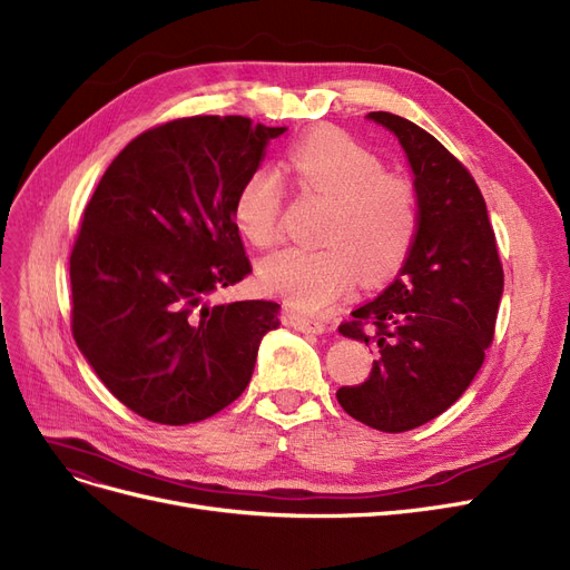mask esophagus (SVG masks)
<instances>
[{
	"instance_id": "obj_1",
	"label": "esophagus",
	"mask_w": 570,
	"mask_h": 570,
	"mask_svg": "<svg viewBox=\"0 0 570 570\" xmlns=\"http://www.w3.org/2000/svg\"><path fill=\"white\" fill-rule=\"evenodd\" d=\"M288 324L296 328V331H303V333H324L326 331V324L322 320H312V317H303V314H288Z\"/></svg>"
}]
</instances>
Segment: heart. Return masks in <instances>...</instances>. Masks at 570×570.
Segmentation results:
<instances>
[{"mask_svg":"<svg viewBox=\"0 0 570 570\" xmlns=\"http://www.w3.org/2000/svg\"><path fill=\"white\" fill-rule=\"evenodd\" d=\"M286 174L303 193L331 202L324 220V248L286 246L258 267L263 286L288 305L320 312L360 277L383 282L404 265L417 232L413 187L385 174L383 161L352 136L324 129L291 147ZM282 187L277 174L256 168L232 204L239 235L253 246H269L279 235Z\"/></svg>","mask_w":570,"mask_h":570,"instance_id":"obj_1","label":"heart"}]
</instances>
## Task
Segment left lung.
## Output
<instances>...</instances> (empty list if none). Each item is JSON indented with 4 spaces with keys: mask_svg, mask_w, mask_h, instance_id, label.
I'll list each match as a JSON object with an SVG mask.
<instances>
[{
    "mask_svg": "<svg viewBox=\"0 0 570 570\" xmlns=\"http://www.w3.org/2000/svg\"><path fill=\"white\" fill-rule=\"evenodd\" d=\"M404 147L417 232L396 279L341 324L377 350L368 381L335 392L360 423L409 432L453 406L493 341L504 288L487 202L470 171L413 121L368 112Z\"/></svg>",
    "mask_w": 570,
    "mask_h": 570,
    "instance_id": "obj_1",
    "label": "left lung"
}]
</instances>
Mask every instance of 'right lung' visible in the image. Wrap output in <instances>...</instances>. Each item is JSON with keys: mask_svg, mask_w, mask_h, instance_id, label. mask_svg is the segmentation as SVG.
Segmentation results:
<instances>
[{"mask_svg": "<svg viewBox=\"0 0 570 570\" xmlns=\"http://www.w3.org/2000/svg\"><path fill=\"white\" fill-rule=\"evenodd\" d=\"M286 126L187 117L134 138L102 174L70 256L72 335L119 402L161 425L216 415L246 390L279 305H210L250 263L237 189Z\"/></svg>", "mask_w": 570, "mask_h": 570, "instance_id": "1", "label": "right lung"}]
</instances>
